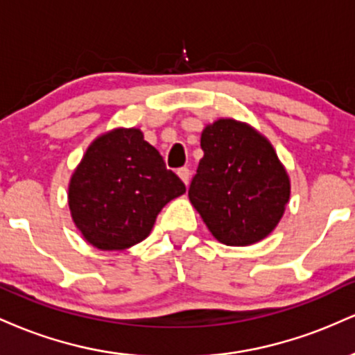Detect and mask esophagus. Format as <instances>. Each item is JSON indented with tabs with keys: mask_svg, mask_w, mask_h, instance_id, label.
I'll use <instances>...</instances> for the list:
<instances>
[{
	"mask_svg": "<svg viewBox=\"0 0 355 355\" xmlns=\"http://www.w3.org/2000/svg\"><path fill=\"white\" fill-rule=\"evenodd\" d=\"M177 175H178V177L182 178V182L185 183V185H189V180H190V170L187 168V166H183V168H178Z\"/></svg>",
	"mask_w": 355,
	"mask_h": 355,
	"instance_id": "obj_1",
	"label": "esophagus"
}]
</instances>
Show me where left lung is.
Here are the masks:
<instances>
[{"label": "left lung", "instance_id": "8db88e82", "mask_svg": "<svg viewBox=\"0 0 355 355\" xmlns=\"http://www.w3.org/2000/svg\"><path fill=\"white\" fill-rule=\"evenodd\" d=\"M203 158L189 198L218 242L245 247L270 235L291 198V178L254 126L218 118L202 132Z\"/></svg>", "mask_w": 355, "mask_h": 355}]
</instances>
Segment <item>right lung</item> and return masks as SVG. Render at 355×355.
Wrapping results in <instances>:
<instances>
[{
	"instance_id": "1",
	"label": "right lung",
	"mask_w": 355,
	"mask_h": 355,
	"mask_svg": "<svg viewBox=\"0 0 355 355\" xmlns=\"http://www.w3.org/2000/svg\"><path fill=\"white\" fill-rule=\"evenodd\" d=\"M185 185L140 128H113L89 144L68 185L76 229L98 250H125L152 232Z\"/></svg>"
}]
</instances>
